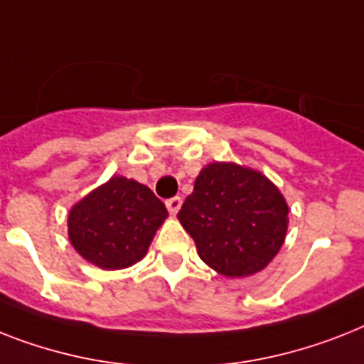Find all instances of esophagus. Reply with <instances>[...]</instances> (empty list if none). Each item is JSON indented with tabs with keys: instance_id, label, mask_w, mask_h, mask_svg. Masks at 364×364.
<instances>
[{
	"instance_id": "34e87169",
	"label": "esophagus",
	"mask_w": 364,
	"mask_h": 364,
	"mask_svg": "<svg viewBox=\"0 0 364 364\" xmlns=\"http://www.w3.org/2000/svg\"><path fill=\"white\" fill-rule=\"evenodd\" d=\"M181 203H183V200L179 196H173V198H170V200H166V208H168V211L172 213V215H177V211H179V209H181Z\"/></svg>"
}]
</instances>
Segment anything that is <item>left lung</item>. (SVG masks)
Listing matches in <instances>:
<instances>
[{
    "label": "left lung",
    "mask_w": 364,
    "mask_h": 364,
    "mask_svg": "<svg viewBox=\"0 0 364 364\" xmlns=\"http://www.w3.org/2000/svg\"><path fill=\"white\" fill-rule=\"evenodd\" d=\"M179 223L198 256L224 277H250L277 256L288 232V203L252 168L211 162L196 177Z\"/></svg>",
    "instance_id": "8db88e82"
}]
</instances>
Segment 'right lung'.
<instances>
[{"mask_svg":"<svg viewBox=\"0 0 364 364\" xmlns=\"http://www.w3.org/2000/svg\"><path fill=\"white\" fill-rule=\"evenodd\" d=\"M166 217L151 188L114 176L70 209V245L100 269L131 267L146 256Z\"/></svg>","mask_w":364,"mask_h":364,"instance_id":"right-lung-1","label":"right lung"}]
</instances>
